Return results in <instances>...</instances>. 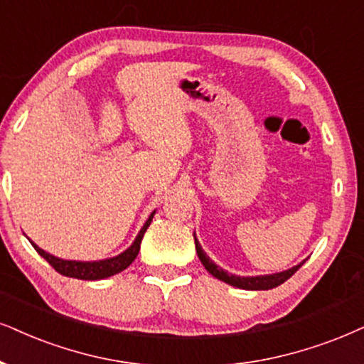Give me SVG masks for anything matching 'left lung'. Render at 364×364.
Instances as JSON below:
<instances>
[{"mask_svg":"<svg viewBox=\"0 0 364 364\" xmlns=\"http://www.w3.org/2000/svg\"><path fill=\"white\" fill-rule=\"evenodd\" d=\"M193 235H195V233H193ZM195 243H196V254H198V257H200L201 264L205 265V269L208 270L213 277H216L218 280H223V282L233 285V287L245 289V291H269V289L277 287V285L284 284L287 279H291L292 275L296 274L299 269H301V265L304 264V262H302V264L292 267V269L285 270V272H279V274H272V275H259V277H238V275H232V274L225 272L223 269H220L218 265L213 264V262L210 260V257L203 252V248H201L200 243H198L196 237H195Z\"/></svg>","mask_w":364,"mask_h":364,"instance_id":"1","label":"left lung"}]
</instances>
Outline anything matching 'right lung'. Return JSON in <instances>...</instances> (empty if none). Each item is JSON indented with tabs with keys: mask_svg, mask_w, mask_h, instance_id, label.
Segmentation results:
<instances>
[{
	"mask_svg": "<svg viewBox=\"0 0 364 364\" xmlns=\"http://www.w3.org/2000/svg\"><path fill=\"white\" fill-rule=\"evenodd\" d=\"M156 211L151 213V216L148 218V222L144 223V227L141 228L139 235L136 237L134 243L127 248L126 252H122L121 255L114 257V259H107V260H99V262H75V260H62L58 257H53L47 254L45 250H41L40 247H36L33 242L31 245L35 247V250L43 257L45 260L48 262L50 265L57 270L58 274L65 275V277H73V279H82V280H99V279H105L110 277V275H116L119 272H122L124 269H127L129 265L134 262V259L139 254V248H141V240L144 237L146 230L153 222V216Z\"/></svg>",
	"mask_w": 364,
	"mask_h": 364,
	"instance_id": "obj_1",
	"label": "right lung"
}]
</instances>
